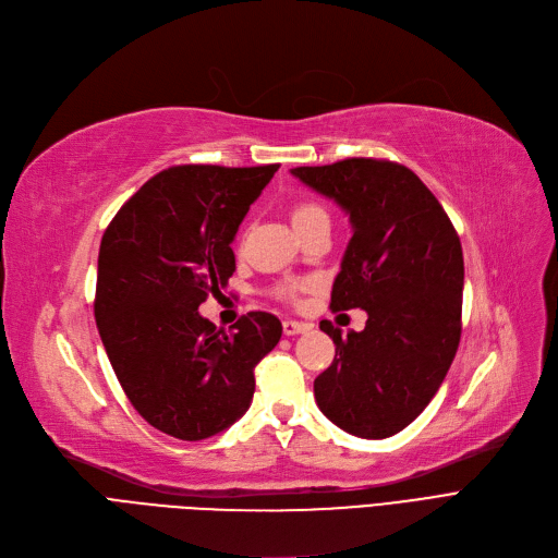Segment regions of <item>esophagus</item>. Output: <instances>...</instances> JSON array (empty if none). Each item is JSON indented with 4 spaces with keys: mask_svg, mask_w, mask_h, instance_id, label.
Masks as SVG:
<instances>
[{
    "mask_svg": "<svg viewBox=\"0 0 558 558\" xmlns=\"http://www.w3.org/2000/svg\"><path fill=\"white\" fill-rule=\"evenodd\" d=\"M310 328H312V326H310V324H303V320H294V318H284V320H282V330H284L287 337L301 335V332H305V330H310Z\"/></svg>",
    "mask_w": 558,
    "mask_h": 558,
    "instance_id": "obj_1",
    "label": "esophagus"
}]
</instances>
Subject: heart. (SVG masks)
<instances>
[{
    "label": "heart",
    "mask_w": 558,
    "mask_h": 558,
    "mask_svg": "<svg viewBox=\"0 0 558 558\" xmlns=\"http://www.w3.org/2000/svg\"><path fill=\"white\" fill-rule=\"evenodd\" d=\"M291 219H294L296 230H301V228H305V226H310V223H314V221L328 219V213H326L324 205H318V203H314V201H301V203L294 205V210H291ZM328 221H330V219H328ZM299 289H301V284L291 282V284H284V287H282V294L291 299V296H296Z\"/></svg>",
    "instance_id": "heart-1"
}]
</instances>
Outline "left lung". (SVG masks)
I'll return each mask as SVG.
<instances>
[{"label":"left lung","mask_w":558,"mask_h":558,"mask_svg":"<svg viewBox=\"0 0 558 558\" xmlns=\"http://www.w3.org/2000/svg\"><path fill=\"white\" fill-rule=\"evenodd\" d=\"M350 217L353 238L332 284V312L366 310L362 332L320 320L337 350L314 398L362 438L404 429L441 387L461 339L463 253L441 203L404 165L345 158L291 169Z\"/></svg>","instance_id":"8db88e82"}]
</instances>
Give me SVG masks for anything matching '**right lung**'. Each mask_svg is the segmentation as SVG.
I'll use <instances>...</instances> for the list:
<instances>
[{
    "instance_id": "right-lung-1",
    "label": "right lung",
    "mask_w": 558,
    "mask_h": 558,
    "mask_svg": "<svg viewBox=\"0 0 558 558\" xmlns=\"http://www.w3.org/2000/svg\"><path fill=\"white\" fill-rule=\"evenodd\" d=\"M278 167H169L101 238L95 318L106 355L137 414L181 441L215 436L246 414L253 368L280 341L269 312L242 316L232 332L198 314L228 284L230 244Z\"/></svg>"
}]
</instances>
